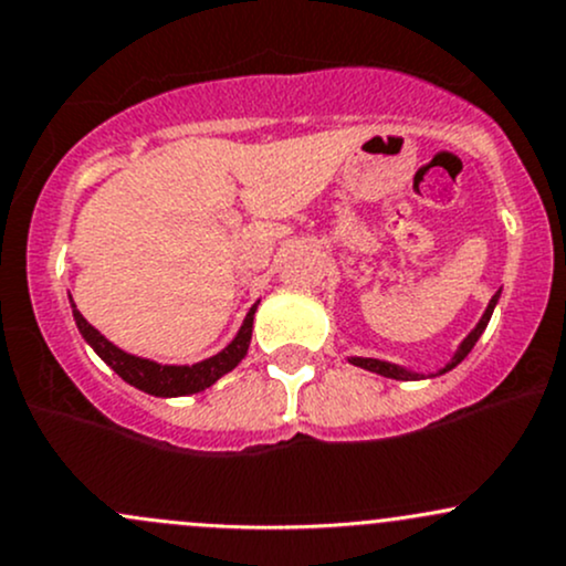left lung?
Wrapping results in <instances>:
<instances>
[{
	"label": "left lung",
	"mask_w": 566,
	"mask_h": 566,
	"mask_svg": "<svg viewBox=\"0 0 566 566\" xmlns=\"http://www.w3.org/2000/svg\"><path fill=\"white\" fill-rule=\"evenodd\" d=\"M496 300H500V291H496V294L491 296V302H489V307H485V313H483V318H480V324H478L475 329H472L470 334H467V339L459 345V350H455V356L451 358V364H448V367L442 369V373H448V369H453L455 364L464 361V356L470 354L472 348H475L478 337H480V334H483L485 326H489L491 313H494V307H496ZM350 364H356V367H361V369H369V373H378V375H382V378H397V380H412V378H418L416 373H407V369L397 367V364L378 361V358H358V356H354V358H350Z\"/></svg>",
	"instance_id": "obj_1"
}]
</instances>
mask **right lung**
Returning <instances> with one entry per match:
<instances>
[{"label": "right lung", "mask_w": 566, "mask_h": 566, "mask_svg": "<svg viewBox=\"0 0 566 566\" xmlns=\"http://www.w3.org/2000/svg\"><path fill=\"white\" fill-rule=\"evenodd\" d=\"M253 313H256V305L248 310L240 332H237V337L221 350V354L205 358V361L199 364H191V367H175V364H156L150 361V358H139L115 348L111 339L102 337V334L77 313L75 302H72V315H75L77 329L86 337L91 348L96 350V356H99L107 367H113L129 386H135L145 394H154V397H186V394L205 391V388H210L221 375L232 373L237 364L245 358L248 345H251Z\"/></svg>", "instance_id": "right-lung-1"}]
</instances>
